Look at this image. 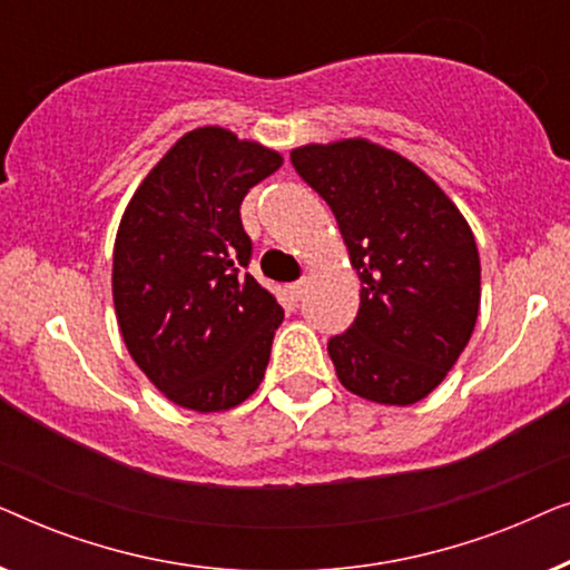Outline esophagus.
I'll use <instances>...</instances> for the list:
<instances>
[{"instance_id": "1", "label": "esophagus", "mask_w": 570, "mask_h": 570, "mask_svg": "<svg viewBox=\"0 0 570 570\" xmlns=\"http://www.w3.org/2000/svg\"><path fill=\"white\" fill-rule=\"evenodd\" d=\"M287 293H291L293 301H301L303 293H306V279H298V283H293L291 287H287Z\"/></svg>"}]
</instances>
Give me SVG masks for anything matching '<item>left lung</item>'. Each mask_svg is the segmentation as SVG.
I'll list each match as a JSON object with an SVG mask.
<instances>
[{
  "label": "left lung",
  "instance_id": "1",
  "mask_svg": "<svg viewBox=\"0 0 570 570\" xmlns=\"http://www.w3.org/2000/svg\"><path fill=\"white\" fill-rule=\"evenodd\" d=\"M291 160L332 207L361 279L355 322L326 345L340 384L379 404L420 402L478 322L472 228L425 170L371 139L303 145Z\"/></svg>",
  "mask_w": 570,
  "mask_h": 570
}]
</instances>
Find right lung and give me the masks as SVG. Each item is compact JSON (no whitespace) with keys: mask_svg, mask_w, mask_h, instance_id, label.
<instances>
[{"mask_svg":"<svg viewBox=\"0 0 570 570\" xmlns=\"http://www.w3.org/2000/svg\"><path fill=\"white\" fill-rule=\"evenodd\" d=\"M283 155L223 127L186 131L137 186L114 244L129 355L178 407L223 412L259 389L283 308L248 275L240 202Z\"/></svg>","mask_w":570,"mask_h":570,"instance_id":"1","label":"right lung"}]
</instances>
